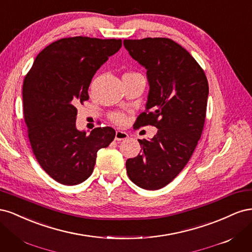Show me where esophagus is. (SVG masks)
<instances>
[{
    "mask_svg": "<svg viewBox=\"0 0 252 252\" xmlns=\"http://www.w3.org/2000/svg\"><path fill=\"white\" fill-rule=\"evenodd\" d=\"M128 138V133L125 131H122V130H117L116 131V141H123L126 140Z\"/></svg>",
    "mask_w": 252,
    "mask_h": 252,
    "instance_id": "esophagus-1",
    "label": "esophagus"
}]
</instances>
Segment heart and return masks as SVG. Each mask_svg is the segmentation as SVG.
Wrapping results in <instances>:
<instances>
[{
    "label": "heart",
    "instance_id": "1",
    "mask_svg": "<svg viewBox=\"0 0 252 252\" xmlns=\"http://www.w3.org/2000/svg\"><path fill=\"white\" fill-rule=\"evenodd\" d=\"M129 74H132V73H129ZM123 116H122V114H120V113H117V114H113L112 116V120L116 122V123H121L122 121H123Z\"/></svg>",
    "mask_w": 252,
    "mask_h": 252
}]
</instances>
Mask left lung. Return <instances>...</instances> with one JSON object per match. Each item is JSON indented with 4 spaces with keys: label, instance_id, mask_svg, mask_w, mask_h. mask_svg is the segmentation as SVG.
Instances as JSON below:
<instances>
[{
    "label": "left lung",
    "instance_id": "left-lung-1",
    "mask_svg": "<svg viewBox=\"0 0 252 252\" xmlns=\"http://www.w3.org/2000/svg\"><path fill=\"white\" fill-rule=\"evenodd\" d=\"M124 47L147 71V112L135 124L158 128L152 139L139 140L142 154L127 159V174L139 187L158 190L183 170L201 138L208 82L192 56L170 39L124 40Z\"/></svg>",
    "mask_w": 252,
    "mask_h": 252
}]
</instances>
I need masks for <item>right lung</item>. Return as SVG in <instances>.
Returning a JSON list of instances; mask_svg holds the SVG:
<instances>
[{
    "instance_id": "obj_1",
    "label": "right lung",
    "mask_w": 252,
    "mask_h": 252,
    "mask_svg": "<svg viewBox=\"0 0 252 252\" xmlns=\"http://www.w3.org/2000/svg\"><path fill=\"white\" fill-rule=\"evenodd\" d=\"M122 47V41L74 36L44 48L23 85L24 118L33 154L50 177L78 185L94 171L96 154L116 136L111 127L90 134L75 125L77 106L89 98L94 73Z\"/></svg>"
}]
</instances>
